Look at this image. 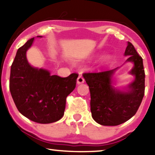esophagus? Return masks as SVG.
Masks as SVG:
<instances>
[{"instance_id": "esophagus-1", "label": "esophagus", "mask_w": 155, "mask_h": 155, "mask_svg": "<svg viewBox=\"0 0 155 155\" xmlns=\"http://www.w3.org/2000/svg\"><path fill=\"white\" fill-rule=\"evenodd\" d=\"M84 78L82 77V75H79V76H78V80H77V83H78V84H80L84 83Z\"/></svg>"}]
</instances>
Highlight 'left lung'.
Masks as SVG:
<instances>
[{"mask_svg":"<svg viewBox=\"0 0 155 155\" xmlns=\"http://www.w3.org/2000/svg\"><path fill=\"white\" fill-rule=\"evenodd\" d=\"M125 56H128L126 61L134 63L130 73L135 76L134 81L128 86V90L120 91L112 85V75L116 68L82 75L90 88L92 116L102 126H118L132 118L145 94L143 58L129 41Z\"/></svg>","mask_w":155,"mask_h":155,"instance_id":"8db88e82","label":"left lung"}]
</instances>
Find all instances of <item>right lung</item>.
Segmentation results:
<instances>
[{"label":"right lung","mask_w":155,"mask_h":155,"mask_svg":"<svg viewBox=\"0 0 155 155\" xmlns=\"http://www.w3.org/2000/svg\"><path fill=\"white\" fill-rule=\"evenodd\" d=\"M33 41L29 39L17 51L10 69V91L23 116L39 124H51L63 117L66 97L75 88L78 75L61 78L31 67L26 52Z\"/></svg>","instance_id":"1"}]
</instances>
